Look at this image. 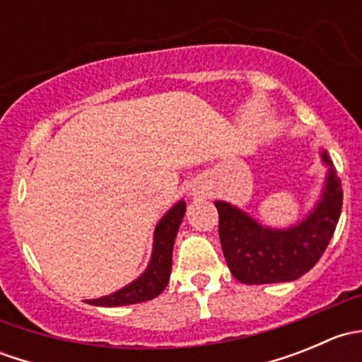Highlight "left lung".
Instances as JSON below:
<instances>
[{"mask_svg":"<svg viewBox=\"0 0 362 362\" xmlns=\"http://www.w3.org/2000/svg\"><path fill=\"white\" fill-rule=\"evenodd\" d=\"M320 159L327 166V175L319 202L291 228H269L235 204L215 202L222 252L238 282L247 286L291 282L317 264L329 245L343 203L341 182L326 151H320Z\"/></svg>","mask_w":362,"mask_h":362,"instance_id":"left-lung-1","label":"left lung"}]
</instances>
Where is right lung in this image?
<instances>
[{
  "mask_svg": "<svg viewBox=\"0 0 362 362\" xmlns=\"http://www.w3.org/2000/svg\"><path fill=\"white\" fill-rule=\"evenodd\" d=\"M185 215V202L180 199L175 203L163 218L158 222L154 231V243H152V255L145 272L124 286L122 289L113 294L101 296L96 299H87L89 305L96 306H126L134 303H144L154 299L166 289L171 275V257H173V245L177 238L178 228Z\"/></svg>",
  "mask_w": 362,
  "mask_h": 362,
  "instance_id": "right-lung-1",
  "label": "right lung"
}]
</instances>
